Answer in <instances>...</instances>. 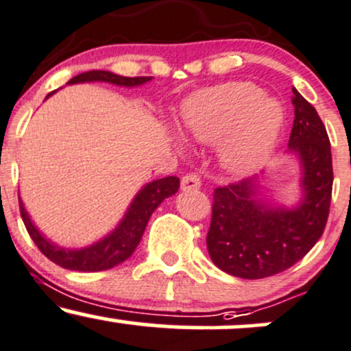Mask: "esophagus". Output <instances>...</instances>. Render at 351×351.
<instances>
[{"instance_id": "34e87169", "label": "esophagus", "mask_w": 351, "mask_h": 351, "mask_svg": "<svg viewBox=\"0 0 351 351\" xmlns=\"http://www.w3.org/2000/svg\"><path fill=\"white\" fill-rule=\"evenodd\" d=\"M201 188V180L196 173H188L181 178V189L183 191H193V189Z\"/></svg>"}]
</instances>
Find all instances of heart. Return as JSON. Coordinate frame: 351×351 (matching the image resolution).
Instances as JSON below:
<instances>
[{"label":"heart","mask_w":351,"mask_h":351,"mask_svg":"<svg viewBox=\"0 0 351 351\" xmlns=\"http://www.w3.org/2000/svg\"><path fill=\"white\" fill-rule=\"evenodd\" d=\"M284 110L251 82L203 88L183 106L180 130L196 143H216L223 170L241 175L256 168L279 138Z\"/></svg>","instance_id":"1"}]
</instances>
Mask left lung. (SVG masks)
Wrapping results in <instances>:
<instances>
[{
	"mask_svg": "<svg viewBox=\"0 0 351 351\" xmlns=\"http://www.w3.org/2000/svg\"><path fill=\"white\" fill-rule=\"evenodd\" d=\"M293 125L289 153L300 163L302 196L292 208L261 195L257 178L215 189L206 244L221 271L241 279L276 276L302 257L324 234L332 199L330 140L317 110L292 88Z\"/></svg>",
	"mask_w": 351,
	"mask_h": 351,
	"instance_id": "1",
	"label": "left lung"
}]
</instances>
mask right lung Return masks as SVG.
<instances>
[{
    "instance_id": "1",
    "label": "right lung",
    "mask_w": 351,
    "mask_h": 351,
    "mask_svg": "<svg viewBox=\"0 0 351 351\" xmlns=\"http://www.w3.org/2000/svg\"><path fill=\"white\" fill-rule=\"evenodd\" d=\"M148 80H152V77H123V75H117L114 72L108 71H88L72 77L67 84L71 86V84L84 82H108L120 87H138L147 84ZM58 90L47 94L46 99H49ZM178 188L180 180L176 176H167V178H160L152 181V183H147L136 193L135 198L132 199L127 213H125L115 229H112L107 236H104L97 243L80 249L62 247V245H58L52 243L51 239H47L36 228L31 216L27 215L21 196H19V209H21L24 226L29 232L31 239L34 241L39 251L47 259L60 265V267L69 269V271L97 272L107 271V269L122 264L123 261H127L134 254L140 239H142L143 231L147 228L148 219H150L153 211L162 204L163 199L175 195Z\"/></svg>"
}]
</instances>
